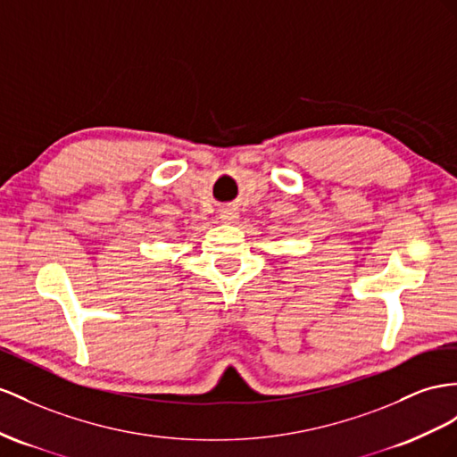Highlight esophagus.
<instances>
[{"label":"esophagus","instance_id":"34e87169","mask_svg":"<svg viewBox=\"0 0 457 457\" xmlns=\"http://www.w3.org/2000/svg\"><path fill=\"white\" fill-rule=\"evenodd\" d=\"M221 220H224V224H237L239 221V210L236 206H226L221 208Z\"/></svg>","mask_w":457,"mask_h":457}]
</instances>
